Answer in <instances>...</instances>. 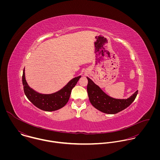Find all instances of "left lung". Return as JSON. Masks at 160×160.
I'll return each mask as SVG.
<instances>
[{
    "mask_svg": "<svg viewBox=\"0 0 160 160\" xmlns=\"http://www.w3.org/2000/svg\"><path fill=\"white\" fill-rule=\"evenodd\" d=\"M87 91L90 102L98 110L107 114H116L128 107L136 98L138 91L127 99H118L110 97L87 77Z\"/></svg>",
    "mask_w": 160,
    "mask_h": 160,
    "instance_id": "8db88e82",
    "label": "left lung"
}]
</instances>
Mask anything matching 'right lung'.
I'll use <instances>...</instances> for the list:
<instances>
[{"label": "right lung", "instance_id": "add662e5", "mask_svg": "<svg viewBox=\"0 0 160 160\" xmlns=\"http://www.w3.org/2000/svg\"><path fill=\"white\" fill-rule=\"evenodd\" d=\"M81 77L79 76L74 78L58 91L44 94L34 91L28 86L24 69L22 76L24 92L28 100L38 108L46 112L55 111L63 108L67 103L72 89L76 86Z\"/></svg>", "mask_w": 160, "mask_h": 160}]
</instances>
